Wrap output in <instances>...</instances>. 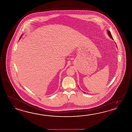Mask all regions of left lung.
<instances>
[{"mask_svg": "<svg viewBox=\"0 0 132 132\" xmlns=\"http://www.w3.org/2000/svg\"><path fill=\"white\" fill-rule=\"evenodd\" d=\"M107 32H108V35H109V36L110 37V38L111 39H113V40H114L113 39V38H112V35H111V33H110V31L107 30ZM116 46H117V45H116ZM83 93H85V92H83Z\"/></svg>", "mask_w": 132, "mask_h": 132, "instance_id": "8db88e82", "label": "left lung"}]
</instances>
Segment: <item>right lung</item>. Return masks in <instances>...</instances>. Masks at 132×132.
Masks as SVG:
<instances>
[{
	"label": "right lung",
	"mask_w": 132,
	"mask_h": 132,
	"mask_svg": "<svg viewBox=\"0 0 132 132\" xmlns=\"http://www.w3.org/2000/svg\"><path fill=\"white\" fill-rule=\"evenodd\" d=\"M22 35H21V37H20V38H21V37H22Z\"/></svg>",
	"instance_id": "1"
}]
</instances>
